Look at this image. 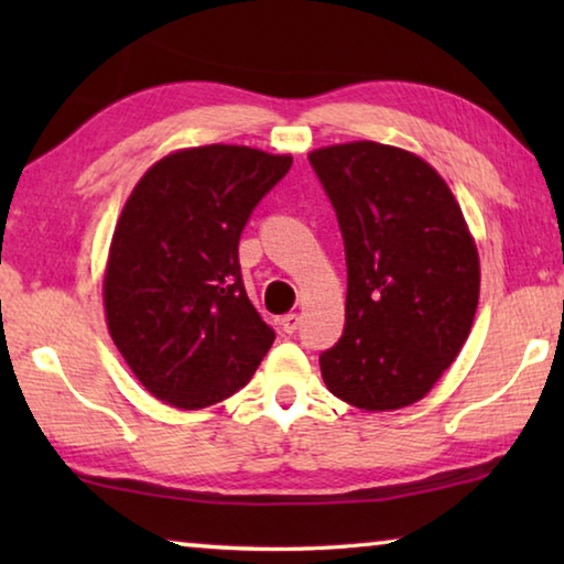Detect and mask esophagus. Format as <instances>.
Listing matches in <instances>:
<instances>
[{
	"mask_svg": "<svg viewBox=\"0 0 564 564\" xmlns=\"http://www.w3.org/2000/svg\"><path fill=\"white\" fill-rule=\"evenodd\" d=\"M299 326H301L299 313H289V316L281 318V328H283V333H289V336H291V333L299 330Z\"/></svg>",
	"mask_w": 564,
	"mask_h": 564,
	"instance_id": "1",
	"label": "esophagus"
}]
</instances>
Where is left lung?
Segmentation results:
<instances>
[{
    "mask_svg": "<svg viewBox=\"0 0 564 564\" xmlns=\"http://www.w3.org/2000/svg\"><path fill=\"white\" fill-rule=\"evenodd\" d=\"M308 159L348 263L346 330L321 356V376L368 413L413 405L463 350L480 299V256L460 204L413 151L348 141Z\"/></svg>",
    "mask_w": 564,
    "mask_h": 564,
    "instance_id": "1",
    "label": "left lung"
}]
</instances>
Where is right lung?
Masks as SVG:
<instances>
[{"instance_id":"obj_1","label":"right lung","mask_w":564,"mask_h":564,"mask_svg":"<svg viewBox=\"0 0 564 564\" xmlns=\"http://www.w3.org/2000/svg\"><path fill=\"white\" fill-rule=\"evenodd\" d=\"M291 164V154L238 144L176 149L123 204L104 269V316L131 373L161 403H221L273 346L243 289L238 238Z\"/></svg>"}]
</instances>
